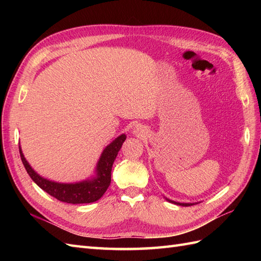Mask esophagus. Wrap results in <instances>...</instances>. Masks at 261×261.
I'll return each mask as SVG.
<instances>
[{
    "mask_svg": "<svg viewBox=\"0 0 261 261\" xmlns=\"http://www.w3.org/2000/svg\"><path fill=\"white\" fill-rule=\"evenodd\" d=\"M135 132H137V134H139V135H140V134H141V131H140V130H139V129H138V130H137V131H135Z\"/></svg>",
    "mask_w": 261,
    "mask_h": 261,
    "instance_id": "obj_1",
    "label": "esophagus"
}]
</instances>
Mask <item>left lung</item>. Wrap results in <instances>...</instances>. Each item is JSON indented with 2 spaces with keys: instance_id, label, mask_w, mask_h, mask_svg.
<instances>
[{
  "instance_id": "8db88e82",
  "label": "left lung",
  "mask_w": 261,
  "mask_h": 261,
  "mask_svg": "<svg viewBox=\"0 0 261 261\" xmlns=\"http://www.w3.org/2000/svg\"><path fill=\"white\" fill-rule=\"evenodd\" d=\"M167 199L168 202H170V203H174V204H177V205H180V206H191V205H193L194 203H178V202H174V201H171V199H168V198H166Z\"/></svg>"
}]
</instances>
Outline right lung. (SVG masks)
Here are the masks:
<instances>
[{
  "mask_svg": "<svg viewBox=\"0 0 261 261\" xmlns=\"http://www.w3.org/2000/svg\"><path fill=\"white\" fill-rule=\"evenodd\" d=\"M125 138V135L119 136L104 149L96 165V176L94 178L75 182V184H64V182H56L43 178L32 169L29 163L25 160L20 147L19 150L22 164H23L27 173L29 174L31 179L49 195L57 198L60 202L70 204L93 203L101 198L110 186L111 170H112L114 160L118 156V152Z\"/></svg>",
  "mask_w": 261,
  "mask_h": 261,
  "instance_id": "add662e5",
  "label": "right lung"
}]
</instances>
